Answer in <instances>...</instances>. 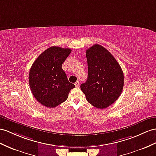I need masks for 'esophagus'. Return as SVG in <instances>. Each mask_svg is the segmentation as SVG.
Returning a JSON list of instances; mask_svg holds the SVG:
<instances>
[{"label":"esophagus","instance_id":"34e87169","mask_svg":"<svg viewBox=\"0 0 156 156\" xmlns=\"http://www.w3.org/2000/svg\"><path fill=\"white\" fill-rule=\"evenodd\" d=\"M74 85H75V86H76V87H78V86H80V82H79L78 81L74 83Z\"/></svg>","mask_w":156,"mask_h":156}]
</instances>
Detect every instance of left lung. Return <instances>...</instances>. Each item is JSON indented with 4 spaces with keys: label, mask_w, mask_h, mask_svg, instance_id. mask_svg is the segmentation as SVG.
Wrapping results in <instances>:
<instances>
[{
    "label": "left lung",
    "mask_w": 156,
    "mask_h": 156,
    "mask_svg": "<svg viewBox=\"0 0 156 156\" xmlns=\"http://www.w3.org/2000/svg\"><path fill=\"white\" fill-rule=\"evenodd\" d=\"M88 76L80 86L87 101L98 109H105L117 100L124 86L121 66L103 46L95 44L86 52Z\"/></svg>",
    "instance_id": "8db88e82"
}]
</instances>
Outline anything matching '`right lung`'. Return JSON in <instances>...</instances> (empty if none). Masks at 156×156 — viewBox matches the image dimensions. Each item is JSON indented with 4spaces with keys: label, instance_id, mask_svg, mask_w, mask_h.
Instances as JSON below:
<instances>
[{
    "label": "right lung",
    "instance_id": "1",
    "mask_svg": "<svg viewBox=\"0 0 156 156\" xmlns=\"http://www.w3.org/2000/svg\"><path fill=\"white\" fill-rule=\"evenodd\" d=\"M72 50L53 46L44 51L35 60L29 73V83L36 100L49 108L65 101L75 87L70 83L62 65Z\"/></svg>",
    "mask_w": 156,
    "mask_h": 156
}]
</instances>
